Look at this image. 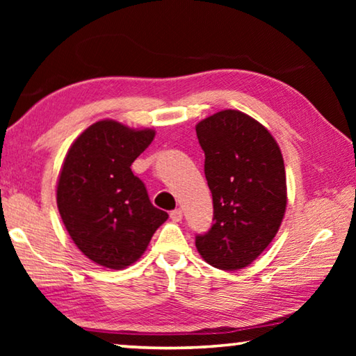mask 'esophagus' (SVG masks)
I'll return each mask as SVG.
<instances>
[{"mask_svg":"<svg viewBox=\"0 0 356 356\" xmlns=\"http://www.w3.org/2000/svg\"><path fill=\"white\" fill-rule=\"evenodd\" d=\"M182 210L180 209H176V210H172L171 212V220L172 221H176V222H179V221H182Z\"/></svg>","mask_w":356,"mask_h":356,"instance_id":"obj_1","label":"esophagus"}]
</instances>
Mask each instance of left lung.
Here are the masks:
<instances>
[{
    "label": "left lung",
    "instance_id": "obj_1",
    "mask_svg": "<svg viewBox=\"0 0 356 356\" xmlns=\"http://www.w3.org/2000/svg\"><path fill=\"white\" fill-rule=\"evenodd\" d=\"M196 135L213 200V225L196 236V248L215 268L248 267L284 218L287 188L280 146L262 124L237 110L201 120Z\"/></svg>",
    "mask_w": 356,
    "mask_h": 356
}]
</instances>
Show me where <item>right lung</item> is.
I'll list each match as a JSON object with an SVG mask.
<instances>
[{
    "label": "right lung",
    "instance_id": "right-lung-1",
    "mask_svg": "<svg viewBox=\"0 0 356 356\" xmlns=\"http://www.w3.org/2000/svg\"><path fill=\"white\" fill-rule=\"evenodd\" d=\"M154 136L152 129L99 120L76 138L64 159L56 188L59 215L78 250L106 268L136 262L168 220L130 168Z\"/></svg>",
    "mask_w": 356,
    "mask_h": 356
}]
</instances>
